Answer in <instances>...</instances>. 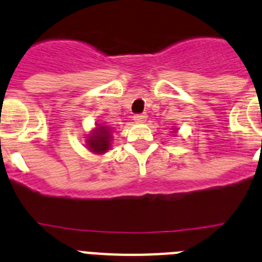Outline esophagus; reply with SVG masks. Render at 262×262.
<instances>
[{
    "mask_svg": "<svg viewBox=\"0 0 262 262\" xmlns=\"http://www.w3.org/2000/svg\"><path fill=\"white\" fill-rule=\"evenodd\" d=\"M133 119L136 122H145L146 119H147V116H146L145 114H138V115H134Z\"/></svg>",
    "mask_w": 262,
    "mask_h": 262,
    "instance_id": "1",
    "label": "esophagus"
}]
</instances>
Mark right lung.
Listing matches in <instances>:
<instances>
[{"instance_id": "add662e5", "label": "right lung", "mask_w": 262, "mask_h": 262, "mask_svg": "<svg viewBox=\"0 0 262 262\" xmlns=\"http://www.w3.org/2000/svg\"><path fill=\"white\" fill-rule=\"evenodd\" d=\"M110 128L104 125H99V128H96L94 133L89 136L87 146H89L91 151L96 152V154H103V152H105L110 148Z\"/></svg>"}]
</instances>
